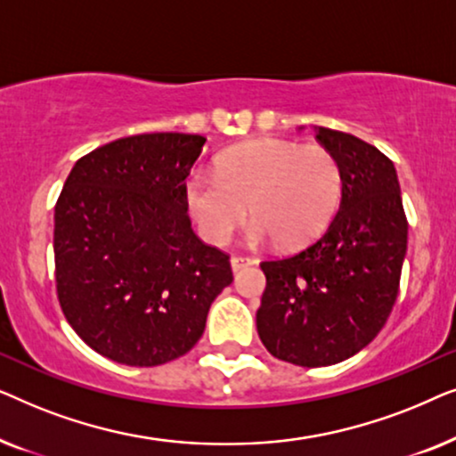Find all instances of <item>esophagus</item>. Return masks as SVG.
<instances>
[{"instance_id": "obj_1", "label": "esophagus", "mask_w": 456, "mask_h": 456, "mask_svg": "<svg viewBox=\"0 0 456 456\" xmlns=\"http://www.w3.org/2000/svg\"><path fill=\"white\" fill-rule=\"evenodd\" d=\"M253 264H255V259H251V257H245V255H234V257L230 259V265H232V270H234V272L245 270V267L253 265Z\"/></svg>"}]
</instances>
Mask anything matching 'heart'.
Returning a JSON list of instances; mask_svg holds the SVG:
<instances>
[{
	"label": "heart",
	"mask_w": 456,
	"mask_h": 456,
	"mask_svg": "<svg viewBox=\"0 0 456 456\" xmlns=\"http://www.w3.org/2000/svg\"><path fill=\"white\" fill-rule=\"evenodd\" d=\"M340 192V166L326 147L278 139L230 149L217 158L216 176L192 174L184 186L192 220L209 242L226 245L251 211L248 240L276 239L286 248L322 234Z\"/></svg>",
	"instance_id": "1"
}]
</instances>
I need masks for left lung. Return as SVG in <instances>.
<instances>
[{
	"label": "left lung",
	"instance_id": "1",
	"mask_svg": "<svg viewBox=\"0 0 456 456\" xmlns=\"http://www.w3.org/2000/svg\"><path fill=\"white\" fill-rule=\"evenodd\" d=\"M315 136L340 166V209L307 248L261 261L257 309L267 351L301 367L340 363L376 338L395 307L409 230L395 164L340 130Z\"/></svg>",
	"mask_w": 456,
	"mask_h": 456
}]
</instances>
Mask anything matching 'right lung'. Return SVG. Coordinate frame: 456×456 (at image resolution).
<instances>
[{
  "instance_id": "obj_1",
  "label": "right lung",
  "mask_w": 456,
  "mask_h": 456,
  "mask_svg": "<svg viewBox=\"0 0 456 456\" xmlns=\"http://www.w3.org/2000/svg\"><path fill=\"white\" fill-rule=\"evenodd\" d=\"M201 134H134L74 164L55 203L60 307L103 357L153 367L201 338L230 257L192 232L184 180Z\"/></svg>"
}]
</instances>
